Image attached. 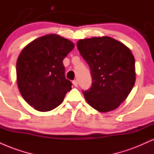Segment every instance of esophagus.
Segmentation results:
<instances>
[{
  "label": "esophagus",
  "instance_id": "obj_1",
  "mask_svg": "<svg viewBox=\"0 0 154 154\" xmlns=\"http://www.w3.org/2000/svg\"><path fill=\"white\" fill-rule=\"evenodd\" d=\"M72 83H73L74 85L75 86V87H77V85H78V82H77V80H73V82H72Z\"/></svg>",
  "mask_w": 154,
  "mask_h": 154
}]
</instances>
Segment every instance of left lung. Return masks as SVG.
Here are the masks:
<instances>
[{
    "instance_id": "1",
    "label": "left lung",
    "mask_w": 154,
    "mask_h": 154,
    "mask_svg": "<svg viewBox=\"0 0 154 154\" xmlns=\"http://www.w3.org/2000/svg\"><path fill=\"white\" fill-rule=\"evenodd\" d=\"M77 46L91 72V88L83 91L88 104L100 112L116 109L135 82V58L131 51L107 36L79 40Z\"/></svg>"
}]
</instances>
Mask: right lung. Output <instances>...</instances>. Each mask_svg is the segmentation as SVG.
Returning a JSON list of instances; mask_svg holds the SVG:
<instances>
[{
    "label": "right lung",
    "instance_id": "obj_1",
    "mask_svg": "<svg viewBox=\"0 0 154 154\" xmlns=\"http://www.w3.org/2000/svg\"><path fill=\"white\" fill-rule=\"evenodd\" d=\"M74 47L70 40L51 34L35 39L22 51L17 61V85L23 98L35 109L53 110L72 89L63 60Z\"/></svg>",
    "mask_w": 154,
    "mask_h": 154
}]
</instances>
